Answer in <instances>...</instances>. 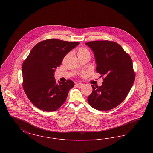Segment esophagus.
Here are the masks:
<instances>
[{"label": "esophagus", "mask_w": 153, "mask_h": 153, "mask_svg": "<svg viewBox=\"0 0 153 153\" xmlns=\"http://www.w3.org/2000/svg\"><path fill=\"white\" fill-rule=\"evenodd\" d=\"M76 86L77 87L81 88L83 86V84H82V83H77L76 84Z\"/></svg>", "instance_id": "esophagus-1"}]
</instances>
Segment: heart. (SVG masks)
I'll return each instance as SVG.
<instances>
[{
    "label": "heart",
    "instance_id": "obj_1",
    "mask_svg": "<svg viewBox=\"0 0 153 153\" xmlns=\"http://www.w3.org/2000/svg\"><path fill=\"white\" fill-rule=\"evenodd\" d=\"M89 53L88 50L84 48H81L79 51V54H84V53Z\"/></svg>",
    "mask_w": 153,
    "mask_h": 153
}]
</instances>
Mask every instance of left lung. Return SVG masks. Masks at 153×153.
<instances>
[{
	"label": "left lung",
	"instance_id": "1",
	"mask_svg": "<svg viewBox=\"0 0 153 153\" xmlns=\"http://www.w3.org/2000/svg\"><path fill=\"white\" fill-rule=\"evenodd\" d=\"M85 44L94 51L97 72L105 76L102 86L92 85L88 102L97 110L113 109L123 102L134 84L135 73L132 59L117 42L95 41Z\"/></svg>",
	"mask_w": 153,
	"mask_h": 153
}]
</instances>
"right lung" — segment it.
I'll return each instance as SVG.
<instances>
[{
    "label": "right lung",
    "instance_id": "1",
    "mask_svg": "<svg viewBox=\"0 0 153 153\" xmlns=\"http://www.w3.org/2000/svg\"><path fill=\"white\" fill-rule=\"evenodd\" d=\"M80 42L48 39L36 45L22 65L23 88L36 107L46 112L58 109L65 102L72 80L58 81L54 73L63 58Z\"/></svg>",
    "mask_w": 153,
    "mask_h": 153
}]
</instances>
